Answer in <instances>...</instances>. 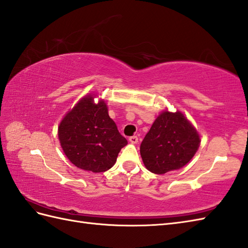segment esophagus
Listing matches in <instances>:
<instances>
[{
	"instance_id": "obj_1",
	"label": "esophagus",
	"mask_w": 248,
	"mask_h": 248,
	"mask_svg": "<svg viewBox=\"0 0 248 248\" xmlns=\"http://www.w3.org/2000/svg\"><path fill=\"white\" fill-rule=\"evenodd\" d=\"M129 140H130L131 143L135 144V143L138 142V137H137V136H131V137L129 138Z\"/></svg>"
}]
</instances>
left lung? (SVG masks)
<instances>
[{
    "instance_id": "1",
    "label": "left lung",
    "mask_w": 248,
    "mask_h": 248,
    "mask_svg": "<svg viewBox=\"0 0 248 248\" xmlns=\"http://www.w3.org/2000/svg\"><path fill=\"white\" fill-rule=\"evenodd\" d=\"M199 145L198 132L181 112L164 111L143 138L140 155L145 168L160 175L185 167Z\"/></svg>"
}]
</instances>
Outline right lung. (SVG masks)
<instances>
[{
  "instance_id": "1",
  "label": "right lung",
  "mask_w": 248,
  "mask_h": 248,
  "mask_svg": "<svg viewBox=\"0 0 248 248\" xmlns=\"http://www.w3.org/2000/svg\"><path fill=\"white\" fill-rule=\"evenodd\" d=\"M59 139L63 153L75 167L93 173L106 172L116 162L126 139L108 113L107 104L94 103V95H86L62 118Z\"/></svg>"
}]
</instances>
